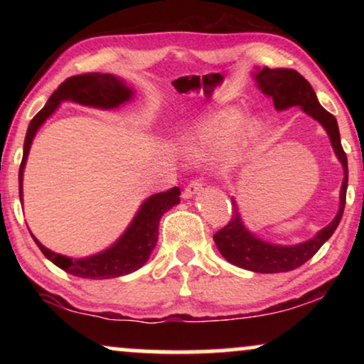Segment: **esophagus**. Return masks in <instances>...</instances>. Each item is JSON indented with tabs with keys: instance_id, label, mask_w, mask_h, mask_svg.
Masks as SVG:
<instances>
[{
	"instance_id": "34e87169",
	"label": "esophagus",
	"mask_w": 364,
	"mask_h": 364,
	"mask_svg": "<svg viewBox=\"0 0 364 364\" xmlns=\"http://www.w3.org/2000/svg\"><path fill=\"white\" fill-rule=\"evenodd\" d=\"M200 191H202V182L193 181V182L188 183V186H187L186 188H183L182 197H183V198H192L193 196H196V193H198Z\"/></svg>"
}]
</instances>
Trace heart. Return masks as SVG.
<instances>
[{"instance_id": "1", "label": "heart", "mask_w": 364, "mask_h": 364, "mask_svg": "<svg viewBox=\"0 0 364 364\" xmlns=\"http://www.w3.org/2000/svg\"><path fill=\"white\" fill-rule=\"evenodd\" d=\"M263 121L248 116L240 106L210 109L198 116L181 136V147L191 159H217L233 149L243 161L258 147L263 136Z\"/></svg>"}]
</instances>
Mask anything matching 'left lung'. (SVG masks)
<instances>
[{
	"mask_svg": "<svg viewBox=\"0 0 364 364\" xmlns=\"http://www.w3.org/2000/svg\"><path fill=\"white\" fill-rule=\"evenodd\" d=\"M253 81L257 87L270 97L273 106L278 112L287 111L290 107H300L306 116L320 124L330 137L333 152L343 167V182L340 188V205L333 220L316 232L315 237L308 238L305 242L295 243V245H280V243L267 242L255 235L245 223H243L240 208L237 205L235 197H232L233 215L222 230L213 235V242L220 252V255L232 265L245 268V270L255 273H282L291 272L301 267L303 263L310 260L315 253L320 250L323 243L333 235L338 223L343 217L346 203V188H348V161L346 154L341 147L340 129L333 114L326 111L318 101L311 84L306 81L301 74L293 69H270V68H255L252 73Z\"/></svg>",
	"mask_w": 364,
	"mask_h": 364,
	"instance_id": "obj_1",
	"label": "left lung"
}]
</instances>
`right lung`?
Masks as SVG:
<instances>
[{
	"mask_svg": "<svg viewBox=\"0 0 364 364\" xmlns=\"http://www.w3.org/2000/svg\"><path fill=\"white\" fill-rule=\"evenodd\" d=\"M136 97V91L126 79L114 76L109 73H91L73 76L64 81L56 91L48 99L46 106L39 111L33 121L29 122L26 137H24L23 161L19 167V200L23 203V176L26 161L31 151L33 139L36 137L39 127L46 122V119L58 111L63 102L81 104L86 107L101 109V111H112L131 102ZM181 191L177 187L167 192L154 193L147 197L137 208L122 235L112 245L104 250L92 253L89 257L73 258L49 250L33 235L43 255L53 262L61 270L71 273L74 277L91 278V280H106V278H117L129 275L144 267L156 248L159 237V222L164 213L181 203Z\"/></svg>",
	"mask_w": 364,
	"mask_h": 364,
	"instance_id": "right-lung-1",
	"label": "right lung"
}]
</instances>
